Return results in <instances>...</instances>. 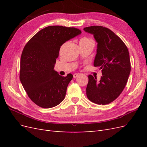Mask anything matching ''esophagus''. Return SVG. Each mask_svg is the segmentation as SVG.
Listing matches in <instances>:
<instances>
[{"instance_id":"obj_1","label":"esophagus","mask_w":147,"mask_h":147,"mask_svg":"<svg viewBox=\"0 0 147 147\" xmlns=\"http://www.w3.org/2000/svg\"><path fill=\"white\" fill-rule=\"evenodd\" d=\"M78 76H79V74H74L73 75V77H74V78L78 77Z\"/></svg>"}]
</instances>
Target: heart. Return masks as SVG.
I'll return each mask as SVG.
<instances>
[{
    "mask_svg": "<svg viewBox=\"0 0 147 147\" xmlns=\"http://www.w3.org/2000/svg\"><path fill=\"white\" fill-rule=\"evenodd\" d=\"M91 41H92V40H91V39H90V38L84 37V38H82L80 41H91Z\"/></svg>",
    "mask_w": 147,
    "mask_h": 147,
    "instance_id": "b5f03b06",
    "label": "heart"
}]
</instances>
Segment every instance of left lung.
Masks as SVG:
<instances>
[{
	"label": "left lung",
	"instance_id": "left-lung-1",
	"mask_svg": "<svg viewBox=\"0 0 147 147\" xmlns=\"http://www.w3.org/2000/svg\"><path fill=\"white\" fill-rule=\"evenodd\" d=\"M92 34L97 43L94 65L102 70L99 82L88 76L86 96L95 104H110L120 95L125 87L131 72L128 49L122 40L109 29L100 26L84 28Z\"/></svg>",
	"mask_w": 147,
	"mask_h": 147
}]
</instances>
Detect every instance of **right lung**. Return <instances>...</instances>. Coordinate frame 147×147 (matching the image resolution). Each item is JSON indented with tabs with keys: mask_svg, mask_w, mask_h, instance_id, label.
I'll use <instances>...</instances> for the list:
<instances>
[{
	"mask_svg": "<svg viewBox=\"0 0 147 147\" xmlns=\"http://www.w3.org/2000/svg\"><path fill=\"white\" fill-rule=\"evenodd\" d=\"M81 33L75 28L50 26L26 43L21 57L20 78L28 96L38 106L51 108L64 99L73 75L61 76L54 70L55 64L62 45Z\"/></svg>",
	"mask_w": 147,
	"mask_h": 147,
	"instance_id": "1",
	"label": "right lung"
}]
</instances>
